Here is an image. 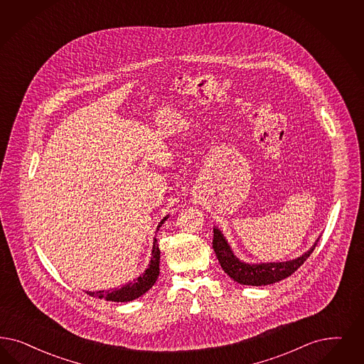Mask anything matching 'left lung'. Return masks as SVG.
<instances>
[{
	"label": "left lung",
	"instance_id": "1",
	"mask_svg": "<svg viewBox=\"0 0 364 364\" xmlns=\"http://www.w3.org/2000/svg\"><path fill=\"white\" fill-rule=\"evenodd\" d=\"M306 251L299 258L288 261V262H277V264H249L240 262L238 258L232 254L230 246L227 245L226 239L223 238L222 232L218 228H213V247L218 261L227 276L237 281L242 285L251 287H264L278 282L287 277L291 276L301 264H304L309 255L314 252V247Z\"/></svg>",
	"mask_w": 364,
	"mask_h": 364
}]
</instances>
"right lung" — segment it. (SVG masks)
<instances>
[{"instance_id":"obj_1","label":"right lung","mask_w":364,"mask_h":364,"mask_svg":"<svg viewBox=\"0 0 364 364\" xmlns=\"http://www.w3.org/2000/svg\"><path fill=\"white\" fill-rule=\"evenodd\" d=\"M166 218H164L160 222L159 228L161 227ZM157 228V231H159ZM160 274V249L157 245V239H154L153 250H151V264L145 273L133 282H129L121 289H112V290H100V291H87L88 296L97 297L100 300L115 301V302H127V301L136 300L139 296L145 294L149 289L156 284Z\"/></svg>"}]
</instances>
